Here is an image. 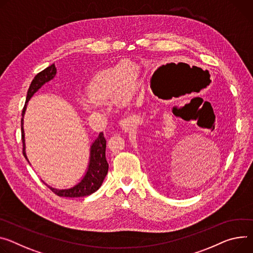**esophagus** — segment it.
<instances>
[{
    "label": "esophagus",
    "instance_id": "esophagus-1",
    "mask_svg": "<svg viewBox=\"0 0 253 253\" xmlns=\"http://www.w3.org/2000/svg\"><path fill=\"white\" fill-rule=\"evenodd\" d=\"M133 122L134 121H133L132 117H127V118H125V119H123L119 122V126L122 130H127L132 125Z\"/></svg>",
    "mask_w": 253,
    "mask_h": 253
}]
</instances>
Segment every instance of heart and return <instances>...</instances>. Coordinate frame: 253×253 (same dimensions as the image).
<instances>
[{
  "instance_id": "1",
  "label": "heart",
  "mask_w": 253,
  "mask_h": 253,
  "mask_svg": "<svg viewBox=\"0 0 253 253\" xmlns=\"http://www.w3.org/2000/svg\"><path fill=\"white\" fill-rule=\"evenodd\" d=\"M139 67L129 59L121 60L115 66L100 72L90 81L88 98L82 103L87 112H99L103 103L115 99L119 103L129 101L137 87Z\"/></svg>"
}]
</instances>
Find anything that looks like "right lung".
Returning a JSON list of instances; mask_svg holds the SVG:
<instances>
[{
  "label": "right lung",
  "instance_id": "obj_1",
  "mask_svg": "<svg viewBox=\"0 0 253 253\" xmlns=\"http://www.w3.org/2000/svg\"><path fill=\"white\" fill-rule=\"evenodd\" d=\"M56 76V67L55 64H51L45 68L42 72L37 74L27 91V97L24 109L22 112L21 119V131H22V142H23V155L25 156L26 160L29 163V159L26 154V144H25V133H24V115L29 100L36 91L46 83L51 81ZM30 165V163H29ZM109 169V165L106 159V139L103 132L99 134L97 138L93 141L89 148V158L86 170L82 177V179L76 183L75 186L68 189H56L48 186L46 182H44L55 195L65 198H79L89 196L93 193L97 192L102 186L103 180L106 177Z\"/></svg>",
  "mask_w": 253,
  "mask_h": 253
}]
</instances>
